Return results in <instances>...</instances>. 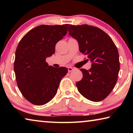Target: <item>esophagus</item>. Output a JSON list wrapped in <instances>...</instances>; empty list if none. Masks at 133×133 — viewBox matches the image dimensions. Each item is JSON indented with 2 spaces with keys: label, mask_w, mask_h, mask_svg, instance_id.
<instances>
[{
  "label": "esophagus",
  "mask_w": 133,
  "mask_h": 133,
  "mask_svg": "<svg viewBox=\"0 0 133 133\" xmlns=\"http://www.w3.org/2000/svg\"><path fill=\"white\" fill-rule=\"evenodd\" d=\"M74 70V69L73 68V67H68V71L69 72H71L72 71Z\"/></svg>",
  "instance_id": "1"
}]
</instances>
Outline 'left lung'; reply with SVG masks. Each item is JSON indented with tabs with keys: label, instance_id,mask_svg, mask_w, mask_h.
I'll return each mask as SVG.
<instances>
[{
	"label": "left lung",
	"instance_id": "left-lung-1",
	"mask_svg": "<svg viewBox=\"0 0 133 133\" xmlns=\"http://www.w3.org/2000/svg\"><path fill=\"white\" fill-rule=\"evenodd\" d=\"M69 35L78 41L80 51L92 62L88 70L81 69L83 78L76 83L80 93L93 102H100L115 87L120 70L117 47L109 35L97 27L69 26Z\"/></svg>",
	"mask_w": 133,
	"mask_h": 133
}]
</instances>
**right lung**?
<instances>
[{
  "label": "right lung",
  "instance_id": "obj_1",
  "mask_svg": "<svg viewBox=\"0 0 133 133\" xmlns=\"http://www.w3.org/2000/svg\"><path fill=\"white\" fill-rule=\"evenodd\" d=\"M68 24L40 25L22 37L15 53L14 70L21 93L31 104L42 105L57 93L68 70L49 66L46 57L55 52V46L67 32Z\"/></svg>",
  "mask_w": 133,
  "mask_h": 133
}]
</instances>
